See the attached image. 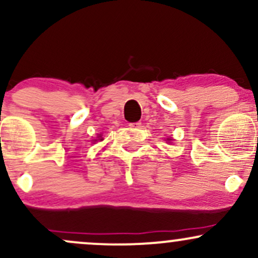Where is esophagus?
<instances>
[{
    "instance_id": "esophagus-1",
    "label": "esophagus",
    "mask_w": 258,
    "mask_h": 258,
    "mask_svg": "<svg viewBox=\"0 0 258 258\" xmlns=\"http://www.w3.org/2000/svg\"><path fill=\"white\" fill-rule=\"evenodd\" d=\"M141 125H142V122H131V123H128V126L131 127V130H137V128H139V127H141Z\"/></svg>"
}]
</instances>
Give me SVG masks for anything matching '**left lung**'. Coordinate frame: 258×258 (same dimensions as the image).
Masks as SVG:
<instances>
[{"label": "left lung", "mask_w": 258, "mask_h": 258, "mask_svg": "<svg viewBox=\"0 0 258 258\" xmlns=\"http://www.w3.org/2000/svg\"><path fill=\"white\" fill-rule=\"evenodd\" d=\"M165 141H166V142H172V138H171V137H168V138L165 139Z\"/></svg>", "instance_id": "8db88e82"}]
</instances>
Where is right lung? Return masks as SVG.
Wrapping results in <instances>:
<instances>
[{"label": "right lung", "instance_id": "right-lung-1", "mask_svg": "<svg viewBox=\"0 0 258 258\" xmlns=\"http://www.w3.org/2000/svg\"><path fill=\"white\" fill-rule=\"evenodd\" d=\"M99 141H103V138H102V136H98V137H97V139H93V142H99Z\"/></svg>", "mask_w": 258, "mask_h": 258}]
</instances>
